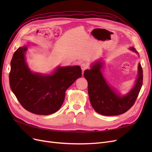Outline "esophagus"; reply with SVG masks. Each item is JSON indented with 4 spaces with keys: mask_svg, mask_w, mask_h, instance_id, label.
Instances as JSON below:
<instances>
[{
    "mask_svg": "<svg viewBox=\"0 0 152 152\" xmlns=\"http://www.w3.org/2000/svg\"><path fill=\"white\" fill-rule=\"evenodd\" d=\"M80 66H81V69H82V72H84L85 70H86V69L89 67L88 65H87L86 63H82Z\"/></svg>",
    "mask_w": 152,
    "mask_h": 152,
    "instance_id": "1",
    "label": "esophagus"
}]
</instances>
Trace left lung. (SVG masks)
<instances>
[{
	"label": "left lung",
	"mask_w": 152,
	"mask_h": 152,
	"mask_svg": "<svg viewBox=\"0 0 152 152\" xmlns=\"http://www.w3.org/2000/svg\"><path fill=\"white\" fill-rule=\"evenodd\" d=\"M130 50L138 54L134 48ZM103 60L91 64L90 70L84 71V76L88 83V94L90 102L95 111L103 115H118L126 112L134 104L142 84V69L138 64V73L135 84L126 95L121 96L110 86L104 78L102 68Z\"/></svg>",
	"instance_id": "8db88e82"
}]
</instances>
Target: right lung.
I'll use <instances>...</instances> for the list:
<instances>
[{
    "label": "right lung",
    "instance_id": "obj_1",
    "mask_svg": "<svg viewBox=\"0 0 152 152\" xmlns=\"http://www.w3.org/2000/svg\"><path fill=\"white\" fill-rule=\"evenodd\" d=\"M27 46L18 48L11 61L10 84L12 93L26 110L50 115L61 108L65 92L82 76L80 66H58L51 74L32 72L26 61Z\"/></svg>",
    "mask_w": 152,
    "mask_h": 152
}]
</instances>
